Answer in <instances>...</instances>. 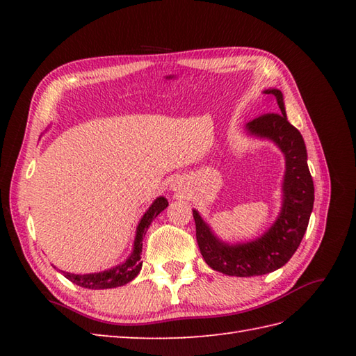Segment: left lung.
I'll use <instances>...</instances> for the list:
<instances>
[{"mask_svg":"<svg viewBox=\"0 0 356 356\" xmlns=\"http://www.w3.org/2000/svg\"><path fill=\"white\" fill-rule=\"evenodd\" d=\"M270 105L264 115L248 122L245 131L255 139L270 140L284 156L282 208L260 237L238 243L218 238L193 209L195 237L209 268L231 277H255L274 272L291 260L297 251L314 209V180L307 166L305 139L286 116L284 97L278 88L263 90Z\"/></svg>","mask_w":356,"mask_h":356,"instance_id":"8db88e82","label":"left lung"}]
</instances>
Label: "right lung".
Segmentation results:
<instances>
[{
  "label": "right lung",
  "mask_w": 356,
  "mask_h": 356,
  "mask_svg": "<svg viewBox=\"0 0 356 356\" xmlns=\"http://www.w3.org/2000/svg\"><path fill=\"white\" fill-rule=\"evenodd\" d=\"M166 207H168V200H166L163 195H159V197L151 203L149 208L145 211V214L142 216V218L138 223L134 243H133V251L130 255H128V259L124 263H120L118 266L110 268L107 270L95 272V274H70V272H65V270H59V272H63L64 277L67 280H70L72 283L78 284L81 287H87V289H111V287H119L130 283L131 280L138 277V274L142 269V261H140L142 240L145 237L147 229L149 228L151 222H153Z\"/></svg>",
  "instance_id": "1"
}]
</instances>
